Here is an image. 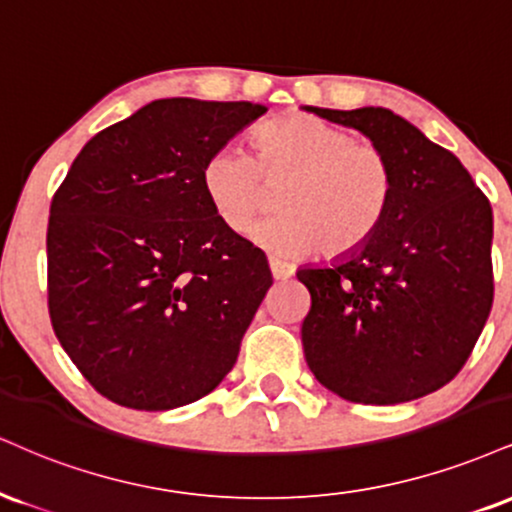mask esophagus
I'll use <instances>...</instances> for the list:
<instances>
[{
  "instance_id": "34e87169",
  "label": "esophagus",
  "mask_w": 512,
  "mask_h": 512,
  "mask_svg": "<svg viewBox=\"0 0 512 512\" xmlns=\"http://www.w3.org/2000/svg\"><path fill=\"white\" fill-rule=\"evenodd\" d=\"M269 269H272V276L276 281H286L293 276V267L291 264L281 262V260H269Z\"/></svg>"
}]
</instances>
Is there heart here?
Wrapping results in <instances>:
<instances>
[{
  "mask_svg": "<svg viewBox=\"0 0 512 512\" xmlns=\"http://www.w3.org/2000/svg\"><path fill=\"white\" fill-rule=\"evenodd\" d=\"M255 140L257 157L224 145L202 166V190L229 231H248L272 200V188L283 186V212L250 233L281 260L317 248L326 257L350 255L384 224L393 171L377 145L353 140L348 131L310 114L264 123Z\"/></svg>",
  "mask_w": 512,
  "mask_h": 512,
  "instance_id": "heart-1",
  "label": "heart"
}]
</instances>
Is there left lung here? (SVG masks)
<instances>
[{"mask_svg":"<svg viewBox=\"0 0 512 512\" xmlns=\"http://www.w3.org/2000/svg\"><path fill=\"white\" fill-rule=\"evenodd\" d=\"M355 128L389 159L393 197L379 231L331 264L298 269L312 307L307 367L350 403L396 405L463 369L494 303V214L460 159L384 107H303Z\"/></svg>","mask_w":512,"mask_h":512,"instance_id":"left-lung-1","label":"left lung"}]
</instances>
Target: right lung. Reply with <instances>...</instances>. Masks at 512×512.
<instances>
[{"instance_id": "right-lung-1", "label": "right lung", "mask_w": 512, "mask_h": 512, "mask_svg": "<svg viewBox=\"0 0 512 512\" xmlns=\"http://www.w3.org/2000/svg\"><path fill=\"white\" fill-rule=\"evenodd\" d=\"M264 112L166 97L104 128L73 159L49 207V317L104 398L181 408L236 365L272 272L214 214L202 166Z\"/></svg>"}]
</instances>
